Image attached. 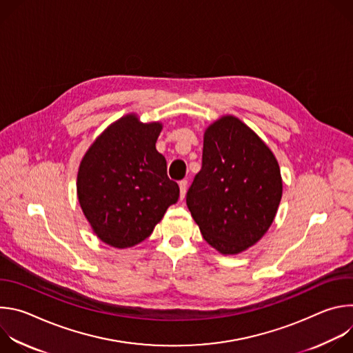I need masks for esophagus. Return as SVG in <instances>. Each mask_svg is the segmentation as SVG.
Here are the masks:
<instances>
[{"label": "esophagus", "instance_id": "esophagus-1", "mask_svg": "<svg viewBox=\"0 0 353 353\" xmlns=\"http://www.w3.org/2000/svg\"><path fill=\"white\" fill-rule=\"evenodd\" d=\"M187 185H188V181H187V180H181V181L179 183V187H180V199H181V201H183L184 196H185Z\"/></svg>", "mask_w": 353, "mask_h": 353}]
</instances>
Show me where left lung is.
Wrapping results in <instances>:
<instances>
[{"instance_id": "obj_1", "label": "left lung", "mask_w": 353, "mask_h": 353, "mask_svg": "<svg viewBox=\"0 0 353 353\" xmlns=\"http://www.w3.org/2000/svg\"><path fill=\"white\" fill-rule=\"evenodd\" d=\"M282 196L278 162L270 148L233 116L204 134L203 166L187 191V207L205 241L237 254L270 229Z\"/></svg>"}]
</instances>
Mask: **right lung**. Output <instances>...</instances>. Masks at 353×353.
Returning a JSON list of instances; mask_svg holds the SVG:
<instances>
[{"mask_svg": "<svg viewBox=\"0 0 353 353\" xmlns=\"http://www.w3.org/2000/svg\"><path fill=\"white\" fill-rule=\"evenodd\" d=\"M162 124H142L128 114L112 124L85 154L78 172V199L97 237L116 248L132 247L154 232L179 199L157 150Z\"/></svg>", "mask_w": 353, "mask_h": 353, "instance_id": "add662e5", "label": "right lung"}]
</instances>
